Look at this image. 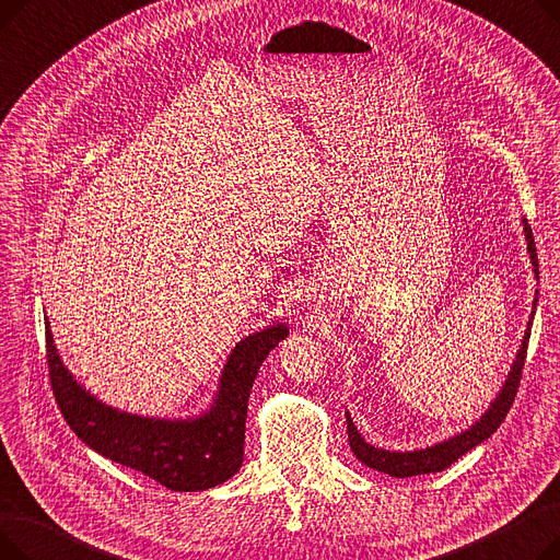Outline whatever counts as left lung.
Masks as SVG:
<instances>
[{
    "instance_id": "1",
    "label": "left lung",
    "mask_w": 560,
    "mask_h": 560,
    "mask_svg": "<svg viewBox=\"0 0 560 560\" xmlns=\"http://www.w3.org/2000/svg\"><path fill=\"white\" fill-rule=\"evenodd\" d=\"M524 233H526V243H528V254H532V262H534V272L536 277L538 272V254H536V243H534V231L524 222ZM538 302V300H536ZM534 302V308H536ZM534 319V313H532ZM528 336H532V322H528V329L524 334L522 347L517 351V359L513 363V370L506 378V384L499 393V397L492 401V406L486 410V416L469 427L467 431L445 440V443L427 447V450H418V452H386V450H376L372 445H368L365 440L361 438L359 429L351 422V418L347 416V435H349V447L354 452V456L365 463L372 469H378V472H386L390 477L404 479V477H416V475H429V472H443L445 467H450L454 460H458L463 454H467L469 450H475L477 445H481L483 440H488L499 424L506 420V413L511 410L517 388H520V378H522V368L526 361V347H528Z\"/></svg>"
}]
</instances>
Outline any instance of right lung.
Segmentation results:
<instances>
[{
    "label": "right lung",
    "mask_w": 560,
    "mask_h": 560,
    "mask_svg": "<svg viewBox=\"0 0 560 560\" xmlns=\"http://www.w3.org/2000/svg\"><path fill=\"white\" fill-rule=\"evenodd\" d=\"M285 336L288 329L277 325L241 340L224 365L209 413L170 422L120 413L88 395L58 359L49 322H45L51 390L70 429L97 454L176 492L209 490L238 472L252 384L270 349Z\"/></svg>",
    "instance_id": "add662e5"
}]
</instances>
